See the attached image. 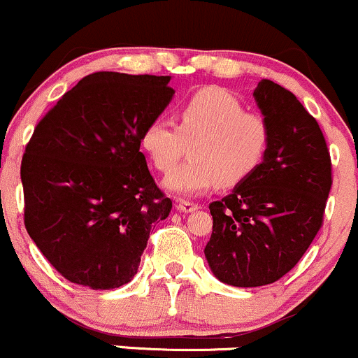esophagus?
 Masks as SVG:
<instances>
[{
  "label": "esophagus",
  "mask_w": 358,
  "mask_h": 358,
  "mask_svg": "<svg viewBox=\"0 0 358 358\" xmlns=\"http://www.w3.org/2000/svg\"><path fill=\"white\" fill-rule=\"evenodd\" d=\"M198 208H200V205L193 203V201H187V200H179L178 201V210H179V212L189 213V212H194V210H198Z\"/></svg>",
  "instance_id": "34e87169"
}]
</instances>
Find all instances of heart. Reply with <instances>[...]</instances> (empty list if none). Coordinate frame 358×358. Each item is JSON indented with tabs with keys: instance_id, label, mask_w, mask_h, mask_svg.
I'll return each mask as SVG.
<instances>
[{
	"instance_id": "obj_1",
	"label": "heart",
	"mask_w": 358,
	"mask_h": 358,
	"mask_svg": "<svg viewBox=\"0 0 358 358\" xmlns=\"http://www.w3.org/2000/svg\"><path fill=\"white\" fill-rule=\"evenodd\" d=\"M191 143L189 160L165 179L178 194H200L220 184L233 187L255 174L271 148V125L224 87L208 86L184 99L178 125L150 120L141 132V148L160 172H169Z\"/></svg>"
}]
</instances>
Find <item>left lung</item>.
I'll return each mask as SVG.
<instances>
[{"instance_id":"obj_1","label":"left lung","mask_w":358,"mask_h":358,"mask_svg":"<svg viewBox=\"0 0 358 358\" xmlns=\"http://www.w3.org/2000/svg\"><path fill=\"white\" fill-rule=\"evenodd\" d=\"M253 96L271 125V148L255 174L210 203L205 246L215 278L238 288L271 285L298 264L322 226L333 184L326 139L296 96L268 79Z\"/></svg>"}]
</instances>
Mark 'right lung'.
<instances>
[{
	"label": "right lung",
	"mask_w": 358,
	"mask_h": 358,
	"mask_svg": "<svg viewBox=\"0 0 358 358\" xmlns=\"http://www.w3.org/2000/svg\"><path fill=\"white\" fill-rule=\"evenodd\" d=\"M169 80L90 73L39 120L25 146V229L70 282L113 289L131 281L153 224L171 213V198L139 152L143 129L174 96Z\"/></svg>",
	"instance_id": "add662e5"
}]
</instances>
